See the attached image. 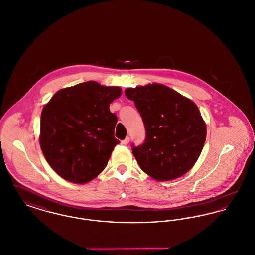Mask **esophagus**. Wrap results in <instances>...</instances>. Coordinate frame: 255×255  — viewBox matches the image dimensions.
I'll return each instance as SVG.
<instances>
[{"label": "esophagus", "mask_w": 255, "mask_h": 255, "mask_svg": "<svg viewBox=\"0 0 255 255\" xmlns=\"http://www.w3.org/2000/svg\"><path fill=\"white\" fill-rule=\"evenodd\" d=\"M129 141H130V137H126L125 139H123L122 141V144H123V145H127L128 143H129Z\"/></svg>", "instance_id": "34e87169"}]
</instances>
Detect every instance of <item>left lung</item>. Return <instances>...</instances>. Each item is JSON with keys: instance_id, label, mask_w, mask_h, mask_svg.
<instances>
[{"instance_id": "left-lung-1", "label": "left lung", "mask_w": 255, "mask_h": 255, "mask_svg": "<svg viewBox=\"0 0 255 255\" xmlns=\"http://www.w3.org/2000/svg\"><path fill=\"white\" fill-rule=\"evenodd\" d=\"M145 127L144 142L132 145L140 168L157 181L182 177L193 167L206 137L197 105L166 86L153 83L125 90Z\"/></svg>"}]
</instances>
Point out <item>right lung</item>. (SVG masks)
Masks as SVG:
<instances>
[{
  "mask_svg": "<svg viewBox=\"0 0 255 255\" xmlns=\"http://www.w3.org/2000/svg\"><path fill=\"white\" fill-rule=\"evenodd\" d=\"M122 95L120 87L88 81L59 90L41 114L40 146L50 167L73 183L94 180L106 167L120 140L118 117L110 104Z\"/></svg>",
  "mask_w": 255,
  "mask_h": 255,
  "instance_id": "1",
  "label": "right lung"
}]
</instances>
